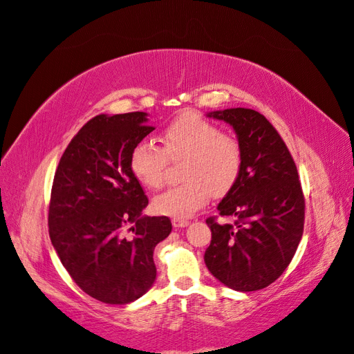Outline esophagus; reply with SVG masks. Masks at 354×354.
I'll list each match as a JSON object with an SVG mask.
<instances>
[{"label":"esophagus","mask_w":354,"mask_h":354,"mask_svg":"<svg viewBox=\"0 0 354 354\" xmlns=\"http://www.w3.org/2000/svg\"><path fill=\"white\" fill-rule=\"evenodd\" d=\"M171 224H174V227L179 229V227H187L189 223L187 220H183V218H174V220H171Z\"/></svg>","instance_id":"esophagus-1"}]
</instances>
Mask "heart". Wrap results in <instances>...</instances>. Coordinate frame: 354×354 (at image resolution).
Segmentation results:
<instances>
[{"label":"heart","instance_id":"obj_1","mask_svg":"<svg viewBox=\"0 0 354 354\" xmlns=\"http://www.w3.org/2000/svg\"><path fill=\"white\" fill-rule=\"evenodd\" d=\"M162 148L149 139L134 145L130 169L136 179L149 189L165 183L167 161L184 158V183L167 188L153 198L158 214L188 218L214 196L229 193L242 169V147L236 138L221 133L214 122L196 112H183L161 134Z\"/></svg>","mask_w":354,"mask_h":354}]
</instances>
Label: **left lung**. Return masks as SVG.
Returning <instances> with one entry per match:
<instances>
[{"label":"left lung","instance_id":"left-lung-1","mask_svg":"<svg viewBox=\"0 0 354 354\" xmlns=\"http://www.w3.org/2000/svg\"><path fill=\"white\" fill-rule=\"evenodd\" d=\"M207 116L233 127L242 147V169L218 205L220 215L236 221L206 220L212 239L205 263L224 286L256 292L283 275L301 242L305 198L297 169L284 140L261 113L234 107Z\"/></svg>","mask_w":354,"mask_h":354}]
</instances>
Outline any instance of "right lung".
I'll use <instances>...</instances> for the list:
<instances>
[{
    "label": "right lung",
    "mask_w": 354,
    "mask_h": 354,
    "mask_svg": "<svg viewBox=\"0 0 354 354\" xmlns=\"http://www.w3.org/2000/svg\"><path fill=\"white\" fill-rule=\"evenodd\" d=\"M148 113L98 115L68 143L53 178L52 245L75 283L100 302L139 299L157 277L153 248L171 232L147 216L148 197L130 169L134 145L153 130Z\"/></svg>",
    "instance_id": "right-lung-1"
}]
</instances>
